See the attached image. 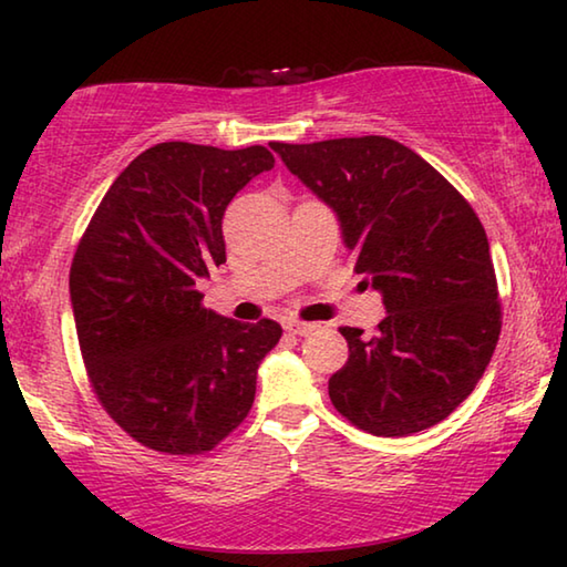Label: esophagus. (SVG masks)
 I'll list each match as a JSON object with an SVG mask.
<instances>
[{
    "label": "esophagus",
    "mask_w": 567,
    "mask_h": 567,
    "mask_svg": "<svg viewBox=\"0 0 567 567\" xmlns=\"http://www.w3.org/2000/svg\"><path fill=\"white\" fill-rule=\"evenodd\" d=\"M287 330H290L292 334H300V338H307V334L318 332L320 324L318 322H302V320H290L287 322Z\"/></svg>",
    "instance_id": "obj_1"
}]
</instances>
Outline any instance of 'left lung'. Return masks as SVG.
Here are the masks:
<instances>
[{
	"label": "left lung",
	"mask_w": 567,
	"mask_h": 567,
	"mask_svg": "<svg viewBox=\"0 0 567 567\" xmlns=\"http://www.w3.org/2000/svg\"><path fill=\"white\" fill-rule=\"evenodd\" d=\"M270 147L334 209L354 272L388 312L372 334L340 328L350 358L330 378L334 410L378 437L437 425L475 390L503 328L475 209L433 165L380 134Z\"/></svg>",
	"instance_id": "left-lung-1"
}]
</instances>
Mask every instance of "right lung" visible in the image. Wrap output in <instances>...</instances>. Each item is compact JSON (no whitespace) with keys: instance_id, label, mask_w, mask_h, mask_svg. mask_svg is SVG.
Segmentation results:
<instances>
[{"instance_id":"1","label":"right lung","mask_w":567,"mask_h":567,"mask_svg":"<svg viewBox=\"0 0 567 567\" xmlns=\"http://www.w3.org/2000/svg\"><path fill=\"white\" fill-rule=\"evenodd\" d=\"M272 167L262 145L162 142L120 172L76 245L70 295L90 385L140 445L203 455L252 408L282 328L207 310L197 280L225 262L227 205Z\"/></svg>"}]
</instances>
